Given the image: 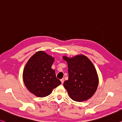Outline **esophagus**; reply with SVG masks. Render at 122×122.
Wrapping results in <instances>:
<instances>
[{
    "instance_id": "1",
    "label": "esophagus",
    "mask_w": 122,
    "mask_h": 122,
    "mask_svg": "<svg viewBox=\"0 0 122 122\" xmlns=\"http://www.w3.org/2000/svg\"><path fill=\"white\" fill-rule=\"evenodd\" d=\"M61 84H63V83H64V79L63 78V79H61Z\"/></svg>"
}]
</instances>
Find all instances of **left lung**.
<instances>
[{
  "label": "left lung",
  "mask_w": 122,
  "mask_h": 122,
  "mask_svg": "<svg viewBox=\"0 0 122 122\" xmlns=\"http://www.w3.org/2000/svg\"><path fill=\"white\" fill-rule=\"evenodd\" d=\"M67 62L69 79L64 82L70 98L77 102L86 101L96 92L99 83L97 70L90 59L83 55L69 58L63 56Z\"/></svg>",
  "instance_id": "8db88e82"
}]
</instances>
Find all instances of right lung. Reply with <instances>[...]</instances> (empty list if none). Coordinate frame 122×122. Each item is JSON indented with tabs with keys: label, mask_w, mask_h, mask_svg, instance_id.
Instances as JSON below:
<instances>
[{
	"label": "right lung",
	"mask_w": 122,
	"mask_h": 122,
	"mask_svg": "<svg viewBox=\"0 0 122 122\" xmlns=\"http://www.w3.org/2000/svg\"><path fill=\"white\" fill-rule=\"evenodd\" d=\"M54 57L39 51L30 58L23 69V80L26 88L39 98L49 95L61 84L55 71L51 68Z\"/></svg>",
	"instance_id": "right-lung-1"
}]
</instances>
